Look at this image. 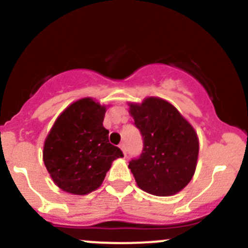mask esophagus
I'll list each match as a JSON object with an SVG mask.
<instances>
[{"mask_svg":"<svg viewBox=\"0 0 248 248\" xmlns=\"http://www.w3.org/2000/svg\"><path fill=\"white\" fill-rule=\"evenodd\" d=\"M120 149L122 150V152H124V155L126 156V146H124V144L122 142V144H120Z\"/></svg>","mask_w":248,"mask_h":248,"instance_id":"1","label":"esophagus"}]
</instances>
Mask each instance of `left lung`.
Segmentation results:
<instances>
[{"label":"left lung","instance_id":"8db88e82","mask_svg":"<svg viewBox=\"0 0 248 248\" xmlns=\"http://www.w3.org/2000/svg\"><path fill=\"white\" fill-rule=\"evenodd\" d=\"M134 124L142 137V151L129 162L137 185L159 197L177 193L196 171L199 141L189 122L169 102L149 97L129 104Z\"/></svg>","mask_w":248,"mask_h":248}]
</instances>
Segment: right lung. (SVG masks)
Returning a JSON list of instances; mask_svg holds the SVG:
<instances>
[{"instance_id": "right-lung-1", "label": "right lung", "mask_w": 248, "mask_h": 248, "mask_svg": "<svg viewBox=\"0 0 248 248\" xmlns=\"http://www.w3.org/2000/svg\"><path fill=\"white\" fill-rule=\"evenodd\" d=\"M106 107L91 98L74 102L55 121L43 149V161L55 184L84 196L98 188L114 159L124 157L109 142L103 127Z\"/></svg>"}]
</instances>
